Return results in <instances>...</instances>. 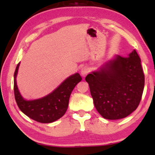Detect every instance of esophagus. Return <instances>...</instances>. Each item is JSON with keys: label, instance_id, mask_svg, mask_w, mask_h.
<instances>
[{"label": "esophagus", "instance_id": "1", "mask_svg": "<svg viewBox=\"0 0 155 155\" xmlns=\"http://www.w3.org/2000/svg\"><path fill=\"white\" fill-rule=\"evenodd\" d=\"M88 72H89V68H88V67H87V66H83V67L81 68V76H84V77L87 76V74H88Z\"/></svg>", "mask_w": 155, "mask_h": 155}]
</instances>
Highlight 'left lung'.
I'll return each instance as SVG.
<instances>
[{
    "label": "left lung",
    "instance_id": "left-lung-1",
    "mask_svg": "<svg viewBox=\"0 0 155 155\" xmlns=\"http://www.w3.org/2000/svg\"><path fill=\"white\" fill-rule=\"evenodd\" d=\"M85 80L97 111L111 120L124 118L134 111L144 87V74L135 49L127 58L114 55Z\"/></svg>",
    "mask_w": 155,
    "mask_h": 155
}]
</instances>
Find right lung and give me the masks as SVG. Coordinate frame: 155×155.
<instances>
[{"mask_svg":"<svg viewBox=\"0 0 155 155\" xmlns=\"http://www.w3.org/2000/svg\"><path fill=\"white\" fill-rule=\"evenodd\" d=\"M16 67L14 75V91L17 106L26 116L41 123H51L65 114L68 106L70 95L76 85L82 78L76 73L65 79L52 92L41 98L26 100L21 95L17 84V76L19 67Z\"/></svg>","mask_w":155,"mask_h":155,"instance_id":"1","label":"right lung"}]
</instances>
